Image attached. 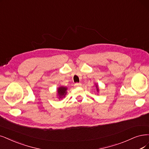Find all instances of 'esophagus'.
I'll return each mask as SVG.
<instances>
[{
  "mask_svg": "<svg viewBox=\"0 0 149 149\" xmlns=\"http://www.w3.org/2000/svg\"><path fill=\"white\" fill-rule=\"evenodd\" d=\"M75 86H77V87H80V86H81V84L80 83H76V84H75Z\"/></svg>",
  "mask_w": 149,
  "mask_h": 149,
  "instance_id": "34e87169",
  "label": "esophagus"
}]
</instances>
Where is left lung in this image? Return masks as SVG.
<instances>
[{
    "mask_svg": "<svg viewBox=\"0 0 149 149\" xmlns=\"http://www.w3.org/2000/svg\"><path fill=\"white\" fill-rule=\"evenodd\" d=\"M95 86H96V91L97 93H99V91H100V90H99V87H98V85L96 84H95Z\"/></svg>",
    "mask_w": 149,
    "mask_h": 149,
    "instance_id": "8db88e82",
    "label": "left lung"
}]
</instances>
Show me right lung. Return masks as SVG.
I'll return each instance as SVG.
<instances>
[{
    "label": "right lung",
    "instance_id": "obj_1",
    "mask_svg": "<svg viewBox=\"0 0 149 149\" xmlns=\"http://www.w3.org/2000/svg\"><path fill=\"white\" fill-rule=\"evenodd\" d=\"M57 97L60 100L64 97L68 93V87L64 86H60L57 88Z\"/></svg>",
    "mask_w": 149,
    "mask_h": 149
}]
</instances>
